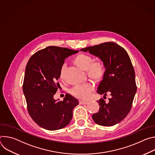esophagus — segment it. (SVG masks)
<instances>
[{
  "mask_svg": "<svg viewBox=\"0 0 155 155\" xmlns=\"http://www.w3.org/2000/svg\"><path fill=\"white\" fill-rule=\"evenodd\" d=\"M88 102L87 101H80L79 104H87Z\"/></svg>",
  "mask_w": 155,
  "mask_h": 155,
  "instance_id": "34e87169",
  "label": "esophagus"
}]
</instances>
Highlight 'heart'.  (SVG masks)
I'll return each instance as SVG.
<instances>
[{"mask_svg":"<svg viewBox=\"0 0 155 155\" xmlns=\"http://www.w3.org/2000/svg\"><path fill=\"white\" fill-rule=\"evenodd\" d=\"M76 63L84 70H87L88 75L94 80H99L103 75L104 68L102 64L97 61L93 62V58L91 56L86 54H80L75 58ZM66 64L62 65L60 71V75L62 77ZM94 86L91 83H86L81 84H77L73 86L70 90L71 94L75 97L84 100L89 97L92 91L94 90Z\"/></svg>","mask_w":155,"mask_h":155,"instance_id":"obj_1","label":"heart"}]
</instances>
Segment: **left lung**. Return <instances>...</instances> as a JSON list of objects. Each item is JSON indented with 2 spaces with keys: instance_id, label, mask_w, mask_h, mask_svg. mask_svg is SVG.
Instances as JSON below:
<instances>
[{
  "instance_id": "8db88e82",
  "label": "left lung",
  "mask_w": 155,
  "mask_h": 155,
  "mask_svg": "<svg viewBox=\"0 0 155 155\" xmlns=\"http://www.w3.org/2000/svg\"><path fill=\"white\" fill-rule=\"evenodd\" d=\"M80 51H88L103 62L105 71L97 92L104 97L107 93L112 96L108 103L102 98L97 101L99 112L93 114V120L103 126L115 125L130 112L137 91L135 72L130 58L123 47L111 41Z\"/></svg>"
}]
</instances>
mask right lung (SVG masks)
Masks as SVG:
<instances>
[{
	"instance_id": "1",
	"label": "right lung",
	"mask_w": 155,
	"mask_h": 155,
	"mask_svg": "<svg viewBox=\"0 0 155 155\" xmlns=\"http://www.w3.org/2000/svg\"><path fill=\"white\" fill-rule=\"evenodd\" d=\"M79 51L50 46L33 54L25 71L23 86L28 112L40 127L55 130L68 126L78 101L67 94L63 101L54 99L60 71L65 58Z\"/></svg>"
}]
</instances>
